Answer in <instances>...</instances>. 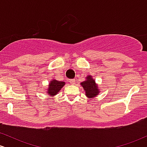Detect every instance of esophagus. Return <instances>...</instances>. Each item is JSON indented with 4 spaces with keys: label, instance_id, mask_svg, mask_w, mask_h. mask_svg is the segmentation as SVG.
I'll return each mask as SVG.
<instances>
[{
    "label": "esophagus",
    "instance_id": "34e87169",
    "mask_svg": "<svg viewBox=\"0 0 147 147\" xmlns=\"http://www.w3.org/2000/svg\"><path fill=\"white\" fill-rule=\"evenodd\" d=\"M69 82H70V84H75V79H70V80H69Z\"/></svg>",
    "mask_w": 147,
    "mask_h": 147
}]
</instances>
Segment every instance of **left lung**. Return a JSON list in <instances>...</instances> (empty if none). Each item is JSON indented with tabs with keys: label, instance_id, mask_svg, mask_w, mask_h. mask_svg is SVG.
I'll return each mask as SVG.
<instances>
[{
	"label": "left lung",
	"instance_id": "8db88e82",
	"mask_svg": "<svg viewBox=\"0 0 147 147\" xmlns=\"http://www.w3.org/2000/svg\"><path fill=\"white\" fill-rule=\"evenodd\" d=\"M81 85L84 88L86 95L88 98H93L99 93V88L91 75L88 76L86 80L81 83Z\"/></svg>",
	"mask_w": 147,
	"mask_h": 147
}]
</instances>
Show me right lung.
Here are the masks:
<instances>
[{
    "instance_id": "right-lung-1",
    "label": "right lung",
    "mask_w": 147,
    "mask_h": 147,
    "mask_svg": "<svg viewBox=\"0 0 147 147\" xmlns=\"http://www.w3.org/2000/svg\"><path fill=\"white\" fill-rule=\"evenodd\" d=\"M64 85H65L64 82H60V81L55 80V79H53L49 83L48 89L47 90L48 93L51 96L56 95Z\"/></svg>"
}]
</instances>
